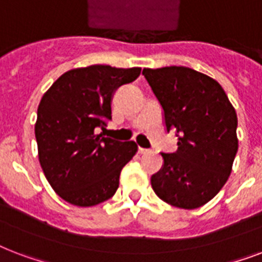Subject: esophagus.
I'll list each match as a JSON object with an SVG mask.
<instances>
[{
  "mask_svg": "<svg viewBox=\"0 0 262 262\" xmlns=\"http://www.w3.org/2000/svg\"><path fill=\"white\" fill-rule=\"evenodd\" d=\"M138 151L141 154H146V153H150L149 149H145V147H138Z\"/></svg>",
  "mask_w": 262,
  "mask_h": 262,
  "instance_id": "obj_1",
  "label": "esophagus"
}]
</instances>
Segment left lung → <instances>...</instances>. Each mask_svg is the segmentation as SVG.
Returning <instances> with one entry per match:
<instances>
[{
  "instance_id": "obj_1",
  "label": "left lung",
  "mask_w": 262,
  "mask_h": 262,
  "mask_svg": "<svg viewBox=\"0 0 262 262\" xmlns=\"http://www.w3.org/2000/svg\"><path fill=\"white\" fill-rule=\"evenodd\" d=\"M163 108L167 133L178 137L175 153L151 176L159 198L182 209L212 200L228 180L238 151V119L214 79L187 67L142 71Z\"/></svg>"
}]
</instances>
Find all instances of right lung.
Here are the masks:
<instances>
[{
  "instance_id": "1",
  "label": "right lung",
  "mask_w": 262,
  "mask_h": 262,
  "mask_svg": "<svg viewBox=\"0 0 262 262\" xmlns=\"http://www.w3.org/2000/svg\"><path fill=\"white\" fill-rule=\"evenodd\" d=\"M141 68L90 66L61 75L38 106L35 138L46 179L62 200L94 206L115 195L120 172L137 153L135 142L95 135L112 120V98Z\"/></svg>"
}]
</instances>
